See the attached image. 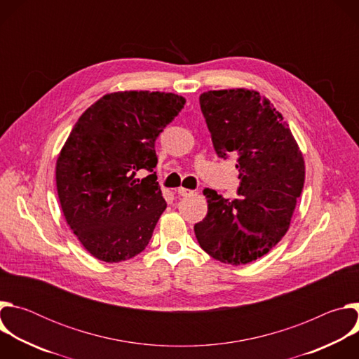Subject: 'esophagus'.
<instances>
[{
    "label": "esophagus",
    "mask_w": 359,
    "mask_h": 359,
    "mask_svg": "<svg viewBox=\"0 0 359 359\" xmlns=\"http://www.w3.org/2000/svg\"><path fill=\"white\" fill-rule=\"evenodd\" d=\"M177 194L183 196V197H187V196L193 194V190H189V189H184V187H179L177 189Z\"/></svg>",
    "instance_id": "esophagus-1"
}]
</instances>
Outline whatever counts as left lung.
I'll return each mask as SVG.
<instances>
[{"label": "left lung", "instance_id": "left-lung-1", "mask_svg": "<svg viewBox=\"0 0 359 359\" xmlns=\"http://www.w3.org/2000/svg\"><path fill=\"white\" fill-rule=\"evenodd\" d=\"M198 100L217 155L237 156L240 187L234 200L204 189L209 210L194 224L196 238L224 264H248L290 227L304 187L302 153L283 115L257 90H208Z\"/></svg>", "mask_w": 359, "mask_h": 359}]
</instances>
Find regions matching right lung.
Returning a JSON list of instances; mask_svg holds the SVG:
<instances>
[{
	"label": "right lung",
	"mask_w": 359,
	"mask_h": 359,
	"mask_svg": "<svg viewBox=\"0 0 359 359\" xmlns=\"http://www.w3.org/2000/svg\"><path fill=\"white\" fill-rule=\"evenodd\" d=\"M176 93H107L78 119L57 159L64 217L95 259L119 263L142 252L166 209L155 140L183 109Z\"/></svg>",
	"instance_id": "obj_1"
}]
</instances>
